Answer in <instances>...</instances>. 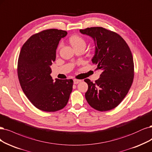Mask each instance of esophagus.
<instances>
[{
    "label": "esophagus",
    "mask_w": 152,
    "mask_h": 152,
    "mask_svg": "<svg viewBox=\"0 0 152 152\" xmlns=\"http://www.w3.org/2000/svg\"><path fill=\"white\" fill-rule=\"evenodd\" d=\"M81 81H82V80H80V79H74V84H77V83H80Z\"/></svg>",
    "instance_id": "34e87169"
}]
</instances>
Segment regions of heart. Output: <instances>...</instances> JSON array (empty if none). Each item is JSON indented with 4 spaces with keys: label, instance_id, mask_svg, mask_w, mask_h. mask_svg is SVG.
I'll return each instance as SVG.
<instances>
[{
    "label": "heart",
    "instance_id": "b5f03b06",
    "mask_svg": "<svg viewBox=\"0 0 152 152\" xmlns=\"http://www.w3.org/2000/svg\"><path fill=\"white\" fill-rule=\"evenodd\" d=\"M69 42L72 45V46L74 47L75 49L78 48H80V47H82V48H86L87 42L85 38H83L82 36L79 35H72L69 38ZM61 46V44L59 45L58 48Z\"/></svg>",
    "mask_w": 152,
    "mask_h": 152
}]
</instances>
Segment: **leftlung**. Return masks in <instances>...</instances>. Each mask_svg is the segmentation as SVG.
<instances>
[{
  "mask_svg": "<svg viewBox=\"0 0 152 152\" xmlns=\"http://www.w3.org/2000/svg\"><path fill=\"white\" fill-rule=\"evenodd\" d=\"M91 36L96 44L92 60L102 71L99 79L93 83L88 78L85 94L88 104L99 111L111 110L121 102L132 86L134 78V62L126 41L118 33L102 27L80 29Z\"/></svg>",
  "mask_w": 152,
  "mask_h": 152,
  "instance_id": "8db88e82",
  "label": "left lung"
}]
</instances>
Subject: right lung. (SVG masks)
I'll return each mask as SVG.
<instances>
[{
  "label": "right lung",
  "mask_w": 152,
  "mask_h": 152,
  "mask_svg": "<svg viewBox=\"0 0 152 152\" xmlns=\"http://www.w3.org/2000/svg\"><path fill=\"white\" fill-rule=\"evenodd\" d=\"M66 31L50 29L32 35L20 50L18 75L23 91L36 108L55 112L66 106L72 91V79L54 82L50 65L56 59L59 41Z\"/></svg>",
  "instance_id": "1"
}]
</instances>
